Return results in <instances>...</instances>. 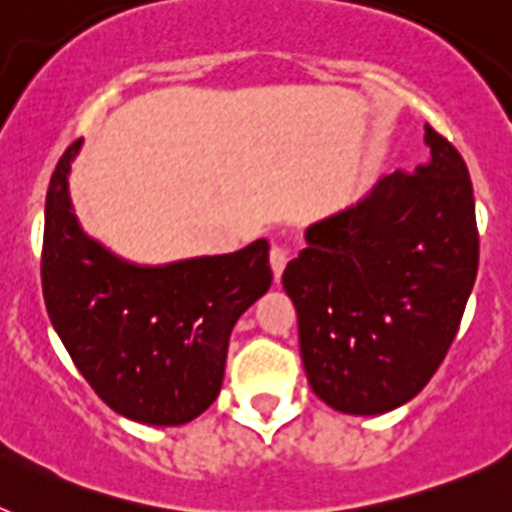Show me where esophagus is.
I'll return each mask as SVG.
<instances>
[{"label": "esophagus", "mask_w": 512, "mask_h": 512, "mask_svg": "<svg viewBox=\"0 0 512 512\" xmlns=\"http://www.w3.org/2000/svg\"><path fill=\"white\" fill-rule=\"evenodd\" d=\"M287 261H289L287 248L271 246V251H269V264H271V271H274V279H277V282H279V277H282V271L287 269Z\"/></svg>", "instance_id": "1"}]
</instances>
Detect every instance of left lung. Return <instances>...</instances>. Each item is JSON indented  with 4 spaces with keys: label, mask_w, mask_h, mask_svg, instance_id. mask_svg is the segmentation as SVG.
Wrapping results in <instances>:
<instances>
[{
    "label": "left lung",
    "mask_w": 512,
    "mask_h": 512,
    "mask_svg": "<svg viewBox=\"0 0 512 512\" xmlns=\"http://www.w3.org/2000/svg\"><path fill=\"white\" fill-rule=\"evenodd\" d=\"M431 161L379 179L364 200L310 225L282 274L297 307L312 392L338 413L413 400L449 354L477 279L467 164L425 125Z\"/></svg>",
    "instance_id": "8db88e82"
}]
</instances>
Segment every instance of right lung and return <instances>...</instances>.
Masks as SVG:
<instances>
[{
	"label": "right lung",
	"instance_id": "right-lung-1",
	"mask_svg": "<svg viewBox=\"0 0 512 512\" xmlns=\"http://www.w3.org/2000/svg\"><path fill=\"white\" fill-rule=\"evenodd\" d=\"M58 158L45 197L40 277L48 318L89 387L115 413L182 425L220 395L230 330L271 287L269 243L225 256L135 266L76 223L71 161Z\"/></svg>",
	"mask_w": 512,
	"mask_h": 512
}]
</instances>
